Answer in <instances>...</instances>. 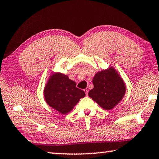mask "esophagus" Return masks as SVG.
<instances>
[{
  "mask_svg": "<svg viewBox=\"0 0 159 159\" xmlns=\"http://www.w3.org/2000/svg\"><path fill=\"white\" fill-rule=\"evenodd\" d=\"M84 91L86 93V96H88V89H84Z\"/></svg>",
  "mask_w": 159,
  "mask_h": 159,
  "instance_id": "esophagus-1",
  "label": "esophagus"
}]
</instances>
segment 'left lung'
I'll list each match as a JSON object with an SVG mask.
<instances>
[{
	"label": "left lung",
	"mask_w": 159,
	"mask_h": 159,
	"mask_svg": "<svg viewBox=\"0 0 159 159\" xmlns=\"http://www.w3.org/2000/svg\"><path fill=\"white\" fill-rule=\"evenodd\" d=\"M92 82L93 89L89 96L106 110L113 109L126 93L124 80L112 67L97 72Z\"/></svg>",
	"instance_id": "8db88e82"
}]
</instances>
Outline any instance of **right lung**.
Instances as JSON below:
<instances>
[{
	"label": "right lung",
	"mask_w": 159,
	"mask_h": 159,
	"mask_svg": "<svg viewBox=\"0 0 159 159\" xmlns=\"http://www.w3.org/2000/svg\"><path fill=\"white\" fill-rule=\"evenodd\" d=\"M84 96V91L77 88L76 83L60 72L49 77L44 89L47 103L63 115L70 112Z\"/></svg>",
	"instance_id": "right-lung-1"
}]
</instances>
